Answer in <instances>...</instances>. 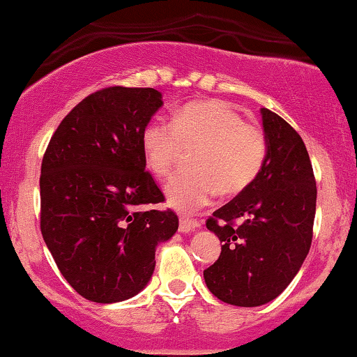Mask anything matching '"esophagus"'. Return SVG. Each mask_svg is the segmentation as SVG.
I'll list each match as a JSON object with an SVG mask.
<instances>
[{
  "label": "esophagus",
  "instance_id": "esophagus-1",
  "mask_svg": "<svg viewBox=\"0 0 357 357\" xmlns=\"http://www.w3.org/2000/svg\"><path fill=\"white\" fill-rule=\"evenodd\" d=\"M200 227V222L197 219H192V217H180V224H178V230L180 232L187 234L190 230H195Z\"/></svg>",
  "mask_w": 357,
  "mask_h": 357
}]
</instances>
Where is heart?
<instances>
[{"label": "heart", "mask_w": 357, "mask_h": 357, "mask_svg": "<svg viewBox=\"0 0 357 357\" xmlns=\"http://www.w3.org/2000/svg\"><path fill=\"white\" fill-rule=\"evenodd\" d=\"M183 150H195L190 170L178 172L165 185L177 211L202 208L219 194L232 199L249 188L262 172L267 140L259 125L222 100H200L175 110L172 121L153 119L142 132L146 169L165 177Z\"/></svg>", "instance_id": "heart-1"}]
</instances>
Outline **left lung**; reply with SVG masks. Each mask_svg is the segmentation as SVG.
Wrapping results in <instances>:
<instances>
[{
	"mask_svg": "<svg viewBox=\"0 0 357 357\" xmlns=\"http://www.w3.org/2000/svg\"><path fill=\"white\" fill-rule=\"evenodd\" d=\"M267 140L262 172L244 194L205 225L222 242L204 271L217 299L241 307L271 303L296 278L312 242L317 188L303 138L278 113L261 108Z\"/></svg>",
	"mask_w": 357,
	"mask_h": 357,
	"instance_id": "left-lung-1",
	"label": "left lung"
}]
</instances>
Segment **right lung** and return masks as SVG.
I'll use <instances>...</instances> for the list:
<instances>
[{"label": "right lung", "mask_w": 357, "mask_h": 357, "mask_svg": "<svg viewBox=\"0 0 357 357\" xmlns=\"http://www.w3.org/2000/svg\"><path fill=\"white\" fill-rule=\"evenodd\" d=\"M162 103L155 88H103L61 120L46 146L41 234L63 278L93 303L138 294L157 245L178 229L170 208L140 211L165 200L142 153V132Z\"/></svg>", "instance_id": "1"}]
</instances>
